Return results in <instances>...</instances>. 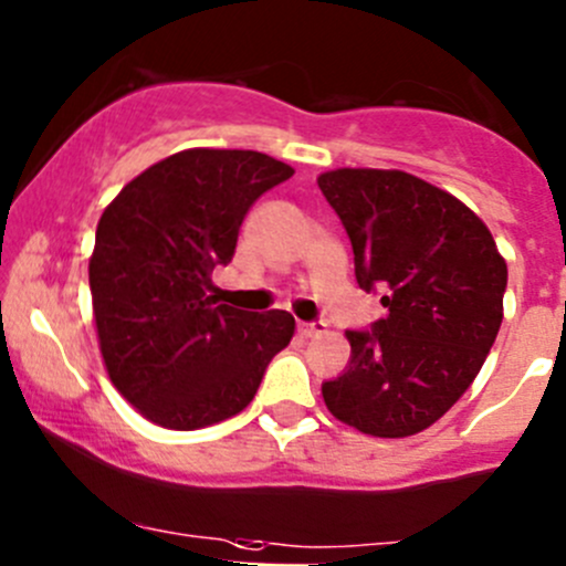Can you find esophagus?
I'll return each instance as SVG.
<instances>
[{
    "label": "esophagus",
    "instance_id": "esophagus-1",
    "mask_svg": "<svg viewBox=\"0 0 566 566\" xmlns=\"http://www.w3.org/2000/svg\"><path fill=\"white\" fill-rule=\"evenodd\" d=\"M325 331V322H297V333H301L303 338H314V335H322Z\"/></svg>",
    "mask_w": 566,
    "mask_h": 566
}]
</instances>
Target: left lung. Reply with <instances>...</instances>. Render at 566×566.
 Masks as SVG:
<instances>
[{
  "label": "left lung",
  "instance_id": "obj_1",
  "mask_svg": "<svg viewBox=\"0 0 566 566\" xmlns=\"http://www.w3.org/2000/svg\"><path fill=\"white\" fill-rule=\"evenodd\" d=\"M316 185L349 233L357 284L381 287L389 312L346 331L352 359L322 397L354 430L408 438L475 381L502 325L505 258L473 209L413 174L335 169Z\"/></svg>",
  "mask_w": 566,
  "mask_h": 566
}]
</instances>
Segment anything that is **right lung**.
<instances>
[{
	"label": "right lung",
	"instance_id": "add662e5",
	"mask_svg": "<svg viewBox=\"0 0 566 566\" xmlns=\"http://www.w3.org/2000/svg\"><path fill=\"white\" fill-rule=\"evenodd\" d=\"M293 174L263 153L192 147L104 209L88 265L98 349L117 392L153 424L198 430L244 411L293 338V314H250L212 295L250 207Z\"/></svg>",
	"mask_w": 566,
	"mask_h": 566
}]
</instances>
